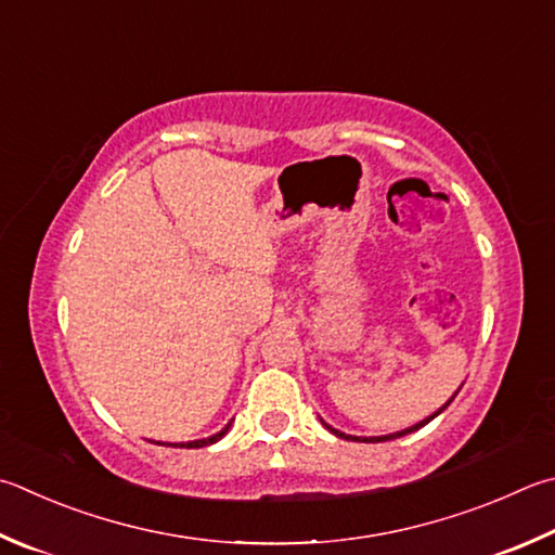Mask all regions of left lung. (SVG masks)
<instances>
[{
	"mask_svg": "<svg viewBox=\"0 0 555 555\" xmlns=\"http://www.w3.org/2000/svg\"><path fill=\"white\" fill-rule=\"evenodd\" d=\"M461 386H463V383H461ZM461 390V388H459ZM456 390V392H459ZM456 392H453V396L444 402V405H441L437 412H431V415L429 417H425V420H420L417 422V425H412V427H408V429H400V431H392V435H383V437H354V435H345V431H339V429H335V427H330L327 425V422L325 420H322L320 417V422H322V425H325L330 431H332V435H335V437H341V439H347V441H388V439H398V437H405V435H412V431H417L420 427H425L427 425V422H431V420H435L437 415H441V412H444L447 408H449V402L453 400V398H456Z\"/></svg>",
	"mask_w": 555,
	"mask_h": 555,
	"instance_id": "obj_1",
	"label": "left lung"
}]
</instances>
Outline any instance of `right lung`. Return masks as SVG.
I'll return each mask as SVG.
<instances>
[{
    "label": "right lung",
    "instance_id": "add662e5",
    "mask_svg": "<svg viewBox=\"0 0 555 555\" xmlns=\"http://www.w3.org/2000/svg\"><path fill=\"white\" fill-rule=\"evenodd\" d=\"M230 425H233V420L228 422V425L220 429V431H216L214 437H206V439H194V441H179V444H167V441H157V444H167V447H186V449H201V447H210V444H216V441H220L223 439L225 435H228V429H230Z\"/></svg>",
    "mask_w": 555,
    "mask_h": 555
}]
</instances>
